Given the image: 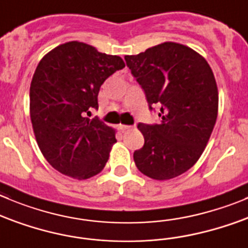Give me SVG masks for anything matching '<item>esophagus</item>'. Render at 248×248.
<instances>
[{"label":"esophagus","mask_w":248,"mask_h":248,"mask_svg":"<svg viewBox=\"0 0 248 248\" xmlns=\"http://www.w3.org/2000/svg\"><path fill=\"white\" fill-rule=\"evenodd\" d=\"M119 129L122 131H125V130H129V129H131V126L130 125H124V124H120Z\"/></svg>","instance_id":"obj_1"}]
</instances>
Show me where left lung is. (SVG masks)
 Segmentation results:
<instances>
[{
  "instance_id": "obj_1",
  "label": "left lung",
  "mask_w": 248,
  "mask_h": 248,
  "mask_svg": "<svg viewBox=\"0 0 248 248\" xmlns=\"http://www.w3.org/2000/svg\"><path fill=\"white\" fill-rule=\"evenodd\" d=\"M145 91L150 109L161 107L159 124L138 125L145 138L134 152L139 170L155 180L185 173L203 153L218 115V87L207 61L185 45L163 42L125 56Z\"/></svg>"
}]
</instances>
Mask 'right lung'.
Masks as SVG:
<instances>
[{"mask_svg":"<svg viewBox=\"0 0 248 248\" xmlns=\"http://www.w3.org/2000/svg\"><path fill=\"white\" fill-rule=\"evenodd\" d=\"M124 67L119 56L79 41L60 45L40 61L30 84V118L40 151L56 170L85 180L105 168L115 130L86 113L98 108L105 80Z\"/></svg>","mask_w":248,"mask_h":248,"instance_id":"1","label":"right lung"}]
</instances>
